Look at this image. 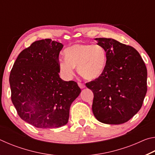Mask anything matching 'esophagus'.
<instances>
[{
	"label": "esophagus",
	"mask_w": 155,
	"mask_h": 155,
	"mask_svg": "<svg viewBox=\"0 0 155 155\" xmlns=\"http://www.w3.org/2000/svg\"><path fill=\"white\" fill-rule=\"evenodd\" d=\"M78 86H79V87H80L81 89H83V88H85V84H83V83H78Z\"/></svg>",
	"instance_id": "34e87169"
}]
</instances>
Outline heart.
Wrapping results in <instances>:
<instances>
[{"label":"heart","mask_w":155,"mask_h":155,"mask_svg":"<svg viewBox=\"0 0 155 155\" xmlns=\"http://www.w3.org/2000/svg\"><path fill=\"white\" fill-rule=\"evenodd\" d=\"M65 59L60 60L59 68L66 78H71L77 67L85 79L93 81L103 74L107 64V52L103 46L77 43L65 50Z\"/></svg>","instance_id":"heart-1"}]
</instances>
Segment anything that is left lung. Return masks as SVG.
<instances>
[{
  "instance_id": "8db88e82",
  "label": "left lung",
  "mask_w": 155,
  "mask_h": 155,
  "mask_svg": "<svg viewBox=\"0 0 155 155\" xmlns=\"http://www.w3.org/2000/svg\"><path fill=\"white\" fill-rule=\"evenodd\" d=\"M107 52L101 77L86 83L94 93L92 111L99 122H127L140 111L147 91V69L136 50L112 38H95Z\"/></svg>"
}]
</instances>
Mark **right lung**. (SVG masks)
<instances>
[{
	"mask_svg": "<svg viewBox=\"0 0 155 155\" xmlns=\"http://www.w3.org/2000/svg\"><path fill=\"white\" fill-rule=\"evenodd\" d=\"M63 46L51 39L35 41L19 54L10 73L12 101L18 114L37 128L66 124L70 106L81 91L74 81L59 77Z\"/></svg>",
	"mask_w": 155,
	"mask_h": 155,
	"instance_id": "1",
	"label": "right lung"
}]
</instances>
